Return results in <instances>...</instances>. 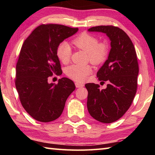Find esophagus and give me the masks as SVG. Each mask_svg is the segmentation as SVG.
Returning <instances> with one entry per match:
<instances>
[{
    "instance_id": "1",
    "label": "esophagus",
    "mask_w": 155,
    "mask_h": 155,
    "mask_svg": "<svg viewBox=\"0 0 155 155\" xmlns=\"http://www.w3.org/2000/svg\"><path fill=\"white\" fill-rule=\"evenodd\" d=\"M75 86L77 87H83L84 86V85L83 83H78V82H76L75 83Z\"/></svg>"
}]
</instances>
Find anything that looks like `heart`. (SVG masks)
Listing matches in <instances>:
<instances>
[{"mask_svg": "<svg viewBox=\"0 0 155 155\" xmlns=\"http://www.w3.org/2000/svg\"><path fill=\"white\" fill-rule=\"evenodd\" d=\"M72 44L82 51L87 52L88 58L93 64H99L106 59L108 46L106 43L98 42V38L90 34L83 33L72 40ZM57 55L63 64L70 61L72 48L67 42H62L57 49ZM92 72L90 65L73 64L66 68L65 74L68 77L77 81H83Z\"/></svg>", "mask_w": 155, "mask_h": 155, "instance_id": "b5f03b06", "label": "heart"}]
</instances>
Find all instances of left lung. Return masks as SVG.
<instances>
[{
  "label": "left lung",
  "instance_id": "1",
  "mask_svg": "<svg viewBox=\"0 0 155 155\" xmlns=\"http://www.w3.org/2000/svg\"><path fill=\"white\" fill-rule=\"evenodd\" d=\"M90 32L105 33L111 41L108 59L97 72L98 80L107 81L100 90L95 83L85 84L87 106L91 116L103 123L120 119L129 109L137 87L139 66L134 45L124 31L114 26H98Z\"/></svg>",
  "mask_w": 155,
  "mask_h": 155
}]
</instances>
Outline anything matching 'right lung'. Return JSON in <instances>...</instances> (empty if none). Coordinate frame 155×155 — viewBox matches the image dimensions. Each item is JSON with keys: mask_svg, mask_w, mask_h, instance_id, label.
I'll return each mask as SVG.
<instances>
[{"mask_svg": "<svg viewBox=\"0 0 155 155\" xmlns=\"http://www.w3.org/2000/svg\"><path fill=\"white\" fill-rule=\"evenodd\" d=\"M78 28L41 25L33 31L21 48L16 64L15 87L22 107L34 119L41 122L55 120L64 111L65 101L75 90L74 82L64 77L58 83L48 78L61 75L57 47Z\"/></svg>", "mask_w": 155, "mask_h": 155, "instance_id": "right-lung-1", "label": "right lung"}]
</instances>
